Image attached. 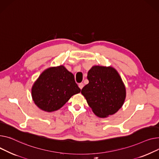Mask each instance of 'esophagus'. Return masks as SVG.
I'll use <instances>...</instances> for the list:
<instances>
[{"label":"esophagus","mask_w":159,"mask_h":159,"mask_svg":"<svg viewBox=\"0 0 159 159\" xmlns=\"http://www.w3.org/2000/svg\"><path fill=\"white\" fill-rule=\"evenodd\" d=\"M78 86H79V87H80V89H82L83 87H84V84H83V83H80L79 84V85H78Z\"/></svg>","instance_id":"34e87169"}]
</instances>
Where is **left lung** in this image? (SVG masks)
<instances>
[{"mask_svg":"<svg viewBox=\"0 0 159 159\" xmlns=\"http://www.w3.org/2000/svg\"><path fill=\"white\" fill-rule=\"evenodd\" d=\"M87 79L89 83L81 92L95 115L107 117L122 107L126 98V88L114 68L93 66L88 72Z\"/></svg>","mask_w":159,"mask_h":159,"instance_id":"1","label":"left lung"}]
</instances>
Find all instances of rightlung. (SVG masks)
I'll return each instance as SVG.
<instances>
[{
    "label": "right lung",
    "mask_w": 159,
    "mask_h": 159,
    "mask_svg": "<svg viewBox=\"0 0 159 159\" xmlns=\"http://www.w3.org/2000/svg\"><path fill=\"white\" fill-rule=\"evenodd\" d=\"M81 89L73 74L63 65L45 70L34 83L31 96L35 105L51 112L61 108Z\"/></svg>",
    "instance_id": "add662e5"
}]
</instances>
